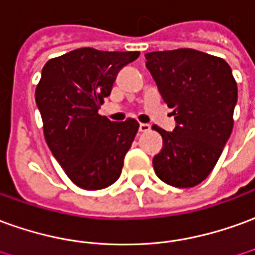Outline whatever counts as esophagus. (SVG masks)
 <instances>
[{
  "instance_id": "esophagus-1",
  "label": "esophagus",
  "mask_w": 255,
  "mask_h": 255,
  "mask_svg": "<svg viewBox=\"0 0 255 255\" xmlns=\"http://www.w3.org/2000/svg\"><path fill=\"white\" fill-rule=\"evenodd\" d=\"M139 131L140 132H149V131H150V126H149V124H146V123H140Z\"/></svg>"
}]
</instances>
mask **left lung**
<instances>
[{"label": "left lung", "mask_w": 255, "mask_h": 255, "mask_svg": "<svg viewBox=\"0 0 255 255\" xmlns=\"http://www.w3.org/2000/svg\"><path fill=\"white\" fill-rule=\"evenodd\" d=\"M158 92L175 116L165 131L163 149L153 157L154 172L175 188H192L213 171L233 128L238 85L221 58L189 48L145 55Z\"/></svg>", "instance_id": "left-lung-1"}]
</instances>
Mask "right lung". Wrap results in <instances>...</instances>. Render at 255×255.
<instances>
[{"mask_svg":"<svg viewBox=\"0 0 255 255\" xmlns=\"http://www.w3.org/2000/svg\"><path fill=\"white\" fill-rule=\"evenodd\" d=\"M138 56V51L80 48L42 67L35 103L45 140L67 177L83 189L108 188L122 174L139 124L133 119L113 123L98 110L119 72Z\"/></svg>","mask_w":255,"mask_h":255,"instance_id":"obj_1","label":"right lung"}]
</instances>
